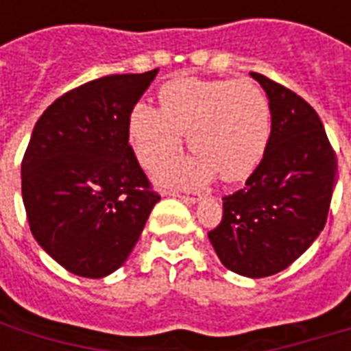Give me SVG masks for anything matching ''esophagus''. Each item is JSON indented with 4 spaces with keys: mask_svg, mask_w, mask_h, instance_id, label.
Wrapping results in <instances>:
<instances>
[{
    "mask_svg": "<svg viewBox=\"0 0 351 351\" xmlns=\"http://www.w3.org/2000/svg\"><path fill=\"white\" fill-rule=\"evenodd\" d=\"M169 195H173V197L182 199L184 203H188V205H193V203H197L199 199H201V193L197 191H186V190H169Z\"/></svg>",
    "mask_w": 351,
    "mask_h": 351,
    "instance_id": "esophagus-1",
    "label": "esophagus"
}]
</instances>
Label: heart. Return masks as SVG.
I'll use <instances>...</instances> for the list:
<instances>
[{
	"label": "heart",
	"instance_id": "obj_1",
	"mask_svg": "<svg viewBox=\"0 0 351 351\" xmlns=\"http://www.w3.org/2000/svg\"><path fill=\"white\" fill-rule=\"evenodd\" d=\"M182 133L197 158L165 171L167 182L201 184L214 175L244 180L269 145L271 108L250 80L182 79L160 90V110L138 103L130 116V141L146 169L165 165L182 148Z\"/></svg>",
	"mask_w": 351,
	"mask_h": 351
}]
</instances>
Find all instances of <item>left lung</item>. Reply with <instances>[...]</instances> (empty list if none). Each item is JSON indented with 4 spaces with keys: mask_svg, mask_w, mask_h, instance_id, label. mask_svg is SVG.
I'll return each instance as SVG.
<instances>
[{
    "mask_svg": "<svg viewBox=\"0 0 351 351\" xmlns=\"http://www.w3.org/2000/svg\"><path fill=\"white\" fill-rule=\"evenodd\" d=\"M269 97L271 137L243 190L223 197V216L208 231L229 271L265 278L301 258L324 231L337 156L324 123L301 95L250 73Z\"/></svg>",
    "mask_w": 351,
    "mask_h": 351,
    "instance_id": "1",
    "label": "left lung"
}]
</instances>
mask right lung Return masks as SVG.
Masks as SVG:
<instances>
[{"mask_svg":"<svg viewBox=\"0 0 351 351\" xmlns=\"http://www.w3.org/2000/svg\"><path fill=\"white\" fill-rule=\"evenodd\" d=\"M156 75L86 82L35 123L22 160L29 229L77 276L103 278L122 267L160 201L130 145L131 110Z\"/></svg>","mask_w":351,"mask_h":351,"instance_id":"obj_1","label":"right lung"}]
</instances>
